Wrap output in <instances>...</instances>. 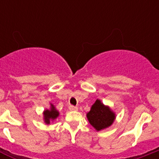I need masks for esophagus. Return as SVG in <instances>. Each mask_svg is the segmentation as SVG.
<instances>
[{"label": "esophagus", "instance_id": "34e87169", "mask_svg": "<svg viewBox=\"0 0 159 159\" xmlns=\"http://www.w3.org/2000/svg\"><path fill=\"white\" fill-rule=\"evenodd\" d=\"M69 110L72 111H75L78 110V107H75V106H73V105H70Z\"/></svg>", "mask_w": 159, "mask_h": 159}]
</instances>
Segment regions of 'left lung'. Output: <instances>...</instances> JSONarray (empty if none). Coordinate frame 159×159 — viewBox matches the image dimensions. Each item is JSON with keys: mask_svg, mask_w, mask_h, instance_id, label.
Listing matches in <instances>:
<instances>
[{"mask_svg": "<svg viewBox=\"0 0 159 159\" xmlns=\"http://www.w3.org/2000/svg\"><path fill=\"white\" fill-rule=\"evenodd\" d=\"M90 124L96 130L99 131L107 128L116 119V114L108 106H105L99 99H96L87 114Z\"/></svg>", "mask_w": 159, "mask_h": 159, "instance_id": "obj_1", "label": "left lung"}]
</instances>
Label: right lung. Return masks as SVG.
<instances>
[{
    "mask_svg": "<svg viewBox=\"0 0 159 159\" xmlns=\"http://www.w3.org/2000/svg\"><path fill=\"white\" fill-rule=\"evenodd\" d=\"M60 113H59L58 111L56 109L55 106L51 103V107L50 109H46L44 111H43V120H44V123L46 124H49L50 122L53 121L55 119H57L59 116Z\"/></svg>",
    "mask_w": 159,
    "mask_h": 159,
    "instance_id": "1",
    "label": "right lung"
}]
</instances>
